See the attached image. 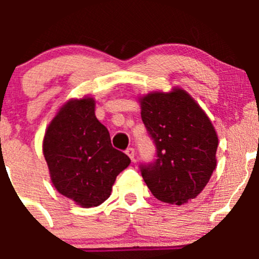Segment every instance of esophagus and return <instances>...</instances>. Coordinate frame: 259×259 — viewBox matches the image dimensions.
I'll list each match as a JSON object with an SVG mask.
<instances>
[{
    "instance_id": "esophagus-1",
    "label": "esophagus",
    "mask_w": 259,
    "mask_h": 259,
    "mask_svg": "<svg viewBox=\"0 0 259 259\" xmlns=\"http://www.w3.org/2000/svg\"><path fill=\"white\" fill-rule=\"evenodd\" d=\"M125 153H126V155L129 156L133 161H134V158H135V149L134 148H127Z\"/></svg>"
}]
</instances>
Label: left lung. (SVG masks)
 I'll return each instance as SVG.
<instances>
[{"mask_svg":"<svg viewBox=\"0 0 259 259\" xmlns=\"http://www.w3.org/2000/svg\"><path fill=\"white\" fill-rule=\"evenodd\" d=\"M142 120L156 146V160L140 166L158 200L182 205L197 198L217 166L218 135L208 115L182 88L139 98Z\"/></svg>","mask_w":259,"mask_h":259,"instance_id":"obj_1","label":"left lung"}]
</instances>
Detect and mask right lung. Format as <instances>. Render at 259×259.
Instances as JSON below:
<instances>
[{"mask_svg":"<svg viewBox=\"0 0 259 259\" xmlns=\"http://www.w3.org/2000/svg\"><path fill=\"white\" fill-rule=\"evenodd\" d=\"M42 151L55 189L82 208L105 202L117 174L130 164L96 119L91 96L71 99L57 110L46 127Z\"/></svg>","mask_w":259,"mask_h":259,"instance_id":"obj_1","label":"right lung"}]
</instances>
